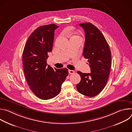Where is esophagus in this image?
Wrapping results in <instances>:
<instances>
[{"label": "esophagus", "mask_w": 132, "mask_h": 132, "mask_svg": "<svg viewBox=\"0 0 132 132\" xmlns=\"http://www.w3.org/2000/svg\"><path fill=\"white\" fill-rule=\"evenodd\" d=\"M68 72H69V73H70V74L74 73H75V71H74V70H68Z\"/></svg>", "instance_id": "esophagus-1"}]
</instances>
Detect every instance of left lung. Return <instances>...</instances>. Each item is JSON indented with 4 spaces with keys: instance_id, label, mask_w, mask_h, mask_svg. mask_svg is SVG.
Returning <instances> with one entry per match:
<instances>
[{
    "instance_id": "obj_1",
    "label": "left lung",
    "mask_w": 132,
    "mask_h": 132,
    "mask_svg": "<svg viewBox=\"0 0 132 132\" xmlns=\"http://www.w3.org/2000/svg\"><path fill=\"white\" fill-rule=\"evenodd\" d=\"M85 33L83 56L88 59L90 73L77 71L81 81L76 86L78 92L92 97L104 89L109 78L111 64V53L101 31L90 22L79 24Z\"/></svg>"
}]
</instances>
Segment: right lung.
<instances>
[{"mask_svg": "<svg viewBox=\"0 0 132 132\" xmlns=\"http://www.w3.org/2000/svg\"><path fill=\"white\" fill-rule=\"evenodd\" d=\"M54 24L41 26L30 35L24 46L22 62L24 75L31 90L42 100H48L60 93L68 74L66 68L53 69L47 65L48 53L52 50Z\"/></svg>", "mask_w": 132, "mask_h": 132, "instance_id": "add662e5", "label": "right lung"}]
</instances>
